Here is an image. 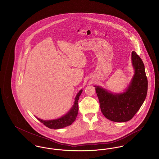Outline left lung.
I'll return each mask as SVG.
<instances>
[{
	"mask_svg": "<svg viewBox=\"0 0 159 159\" xmlns=\"http://www.w3.org/2000/svg\"><path fill=\"white\" fill-rule=\"evenodd\" d=\"M132 62L135 75L126 91L113 93L95 86L102 113L107 119L116 122L130 120L139 110L145 99L148 80L144 64L135 52H132Z\"/></svg>",
	"mask_w": 159,
	"mask_h": 159,
	"instance_id": "8db88e82",
	"label": "left lung"
}]
</instances>
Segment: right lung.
Returning a JSON list of instances; mask_svg holds the SVG:
<instances>
[{
  "instance_id": "1",
  "label": "right lung",
  "mask_w": 159,
  "mask_h": 159,
  "mask_svg": "<svg viewBox=\"0 0 159 159\" xmlns=\"http://www.w3.org/2000/svg\"><path fill=\"white\" fill-rule=\"evenodd\" d=\"M82 92V89H81L78 92L75 98L74 105L73 106L72 108L70 109V110L67 113L60 118L55 119V120H43L37 117L36 118L46 127L50 129H57L62 128H65L66 126H70L75 121L77 117V116L78 114V110H79L78 100L79 99V97L80 96Z\"/></svg>"
}]
</instances>
